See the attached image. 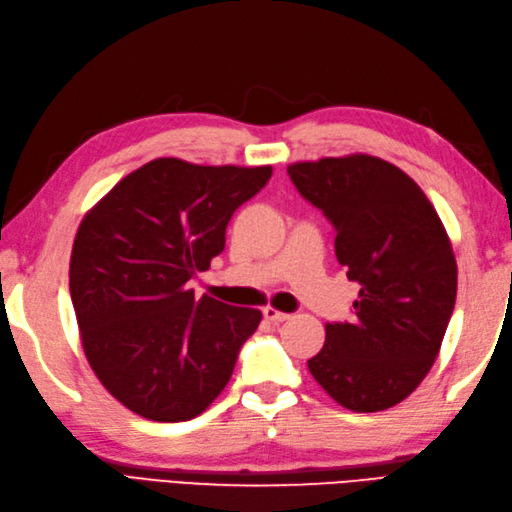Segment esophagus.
Masks as SVG:
<instances>
[{"instance_id":"1","label":"esophagus","mask_w":512,"mask_h":512,"mask_svg":"<svg viewBox=\"0 0 512 512\" xmlns=\"http://www.w3.org/2000/svg\"><path fill=\"white\" fill-rule=\"evenodd\" d=\"M263 316H266L270 323H285V320L289 318V314L287 312H280V310H276V308H272V306H266L263 308Z\"/></svg>"}]
</instances>
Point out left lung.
Listing matches in <instances>:
<instances>
[{"mask_svg":"<svg viewBox=\"0 0 512 512\" xmlns=\"http://www.w3.org/2000/svg\"><path fill=\"white\" fill-rule=\"evenodd\" d=\"M287 170L331 221L337 261L361 285L354 320L327 323L308 369L350 411L390 409L437 361L456 306L458 266L445 225L420 185L382 158L350 154Z\"/></svg>","mask_w":512,"mask_h":512,"instance_id":"8db88e82","label":"left lung"}]
</instances>
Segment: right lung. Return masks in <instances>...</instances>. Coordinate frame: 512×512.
Here are the masks:
<instances>
[{"mask_svg": "<svg viewBox=\"0 0 512 512\" xmlns=\"http://www.w3.org/2000/svg\"><path fill=\"white\" fill-rule=\"evenodd\" d=\"M270 177L272 166L156 158L84 215L69 261L82 348L105 390L132 413L192 420L230 382L261 312L196 299L187 282L211 268L234 211Z\"/></svg>", "mask_w": 512, "mask_h": 512, "instance_id": "obj_1", "label": "right lung"}]
</instances>
